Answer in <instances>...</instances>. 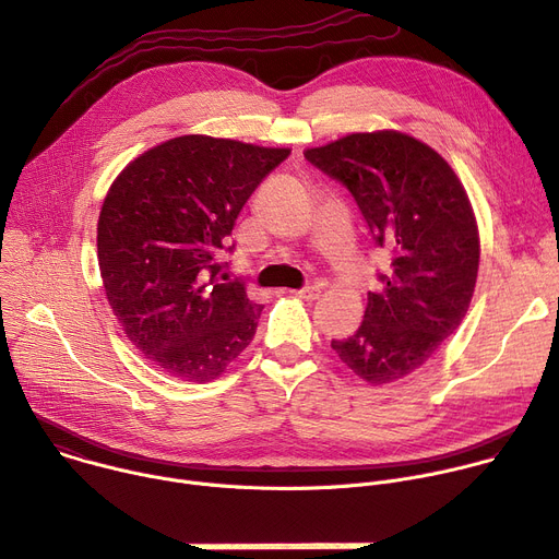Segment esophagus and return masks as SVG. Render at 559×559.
<instances>
[{
    "mask_svg": "<svg viewBox=\"0 0 559 559\" xmlns=\"http://www.w3.org/2000/svg\"><path fill=\"white\" fill-rule=\"evenodd\" d=\"M320 293H322V288H320V286H307V288L293 290V295H295V297H299V299H307V302H313V299H318V297H320Z\"/></svg>",
    "mask_w": 559,
    "mask_h": 559,
    "instance_id": "34e87169",
    "label": "esophagus"
}]
</instances>
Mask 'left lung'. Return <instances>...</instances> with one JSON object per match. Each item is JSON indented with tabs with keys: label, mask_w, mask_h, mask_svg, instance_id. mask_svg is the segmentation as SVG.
Returning <instances> with one entry per match:
<instances>
[{
	"label": "left lung",
	"mask_w": 559,
	"mask_h": 559,
	"mask_svg": "<svg viewBox=\"0 0 559 559\" xmlns=\"http://www.w3.org/2000/svg\"><path fill=\"white\" fill-rule=\"evenodd\" d=\"M305 156L347 186L390 257L362 324L331 347L365 382H396L432 358L467 313L481 254L475 210L450 163L405 132H354Z\"/></svg>",
	"instance_id": "left-lung-1"
}]
</instances>
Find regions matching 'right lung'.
<instances>
[{
	"label": "right lung",
	"mask_w": 559,
	"mask_h": 559,
	"mask_svg": "<svg viewBox=\"0 0 559 559\" xmlns=\"http://www.w3.org/2000/svg\"><path fill=\"white\" fill-rule=\"evenodd\" d=\"M288 154L188 134L145 150L109 186L98 217L105 295L163 373L210 382L250 345L264 307L217 277L219 257L248 197Z\"/></svg>",
	"instance_id": "obj_1"
}]
</instances>
